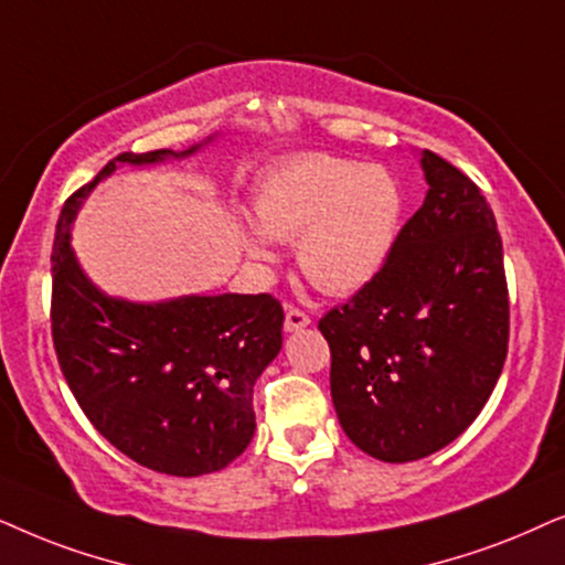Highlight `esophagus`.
Segmentation results:
<instances>
[{
  "mask_svg": "<svg viewBox=\"0 0 565 565\" xmlns=\"http://www.w3.org/2000/svg\"><path fill=\"white\" fill-rule=\"evenodd\" d=\"M310 315L305 310H299V307H287V318H284V330L287 333H295V330H302L310 326Z\"/></svg>",
  "mask_w": 565,
  "mask_h": 565,
  "instance_id": "esophagus-1",
  "label": "esophagus"
}]
</instances>
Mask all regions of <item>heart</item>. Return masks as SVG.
<instances>
[{
  "mask_svg": "<svg viewBox=\"0 0 565 565\" xmlns=\"http://www.w3.org/2000/svg\"><path fill=\"white\" fill-rule=\"evenodd\" d=\"M403 214L393 172L333 154H305L270 170L255 195V220L278 243H297L315 287L351 295L385 263ZM255 260H274L258 230L243 232Z\"/></svg>",
  "mask_w": 565,
  "mask_h": 565,
  "instance_id": "obj_1",
  "label": "heart"
}]
</instances>
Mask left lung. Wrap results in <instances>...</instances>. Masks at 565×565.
<instances>
[{
    "label": "left lung",
    "instance_id": "1",
    "mask_svg": "<svg viewBox=\"0 0 565 565\" xmlns=\"http://www.w3.org/2000/svg\"><path fill=\"white\" fill-rule=\"evenodd\" d=\"M428 191L385 263L320 320L343 431L382 462L455 441L491 397L509 349L495 216L472 180L424 149Z\"/></svg>",
    "mask_w": 565,
    "mask_h": 565
}]
</instances>
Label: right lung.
<instances>
[{
	"label": "right lung",
	"instance_id": "obj_1",
	"mask_svg": "<svg viewBox=\"0 0 565 565\" xmlns=\"http://www.w3.org/2000/svg\"><path fill=\"white\" fill-rule=\"evenodd\" d=\"M199 147L110 160L66 199L51 253V335L66 385L118 452L178 478L227 468L250 445L255 380L281 351V302L270 295L126 302L89 281L70 237L82 201L118 164H154Z\"/></svg>",
	"mask_w": 565,
	"mask_h": 565
}]
</instances>
